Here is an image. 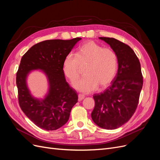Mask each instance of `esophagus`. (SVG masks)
Instances as JSON below:
<instances>
[{
	"mask_svg": "<svg viewBox=\"0 0 160 160\" xmlns=\"http://www.w3.org/2000/svg\"><path fill=\"white\" fill-rule=\"evenodd\" d=\"M84 98H85V95H83V94H79L78 95V99H79V101L83 100Z\"/></svg>",
	"mask_w": 160,
	"mask_h": 160,
	"instance_id": "esophagus-1",
	"label": "esophagus"
}]
</instances>
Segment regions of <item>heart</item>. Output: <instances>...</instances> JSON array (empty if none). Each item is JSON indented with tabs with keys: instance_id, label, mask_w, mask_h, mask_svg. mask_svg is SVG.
<instances>
[{
	"instance_id": "b5f03b06",
	"label": "heart",
	"mask_w": 160,
	"mask_h": 160,
	"mask_svg": "<svg viewBox=\"0 0 160 160\" xmlns=\"http://www.w3.org/2000/svg\"><path fill=\"white\" fill-rule=\"evenodd\" d=\"M118 58L109 47H102L94 41H88L76 52H69L62 63V71L71 82L79 77L84 68V77L73 83L74 88L83 93L107 87L113 81L117 71Z\"/></svg>"
}]
</instances>
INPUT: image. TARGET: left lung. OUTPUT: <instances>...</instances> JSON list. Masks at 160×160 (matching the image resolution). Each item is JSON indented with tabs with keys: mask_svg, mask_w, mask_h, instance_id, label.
<instances>
[{
	"mask_svg": "<svg viewBox=\"0 0 160 160\" xmlns=\"http://www.w3.org/2000/svg\"><path fill=\"white\" fill-rule=\"evenodd\" d=\"M117 55L118 70L112 83L103 93L94 94L91 118L99 127L115 129L127 123L134 114L143 86L141 65L133 50L114 38L99 37Z\"/></svg>",
	"mask_w": 160,
	"mask_h": 160,
	"instance_id": "8db88e82",
	"label": "left lung"
}]
</instances>
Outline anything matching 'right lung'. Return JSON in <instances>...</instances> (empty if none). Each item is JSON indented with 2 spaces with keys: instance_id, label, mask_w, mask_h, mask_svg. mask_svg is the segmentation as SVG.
I'll use <instances>...</instances> for the list:
<instances>
[{
  "instance_id": "add662e5",
  "label": "right lung",
  "mask_w": 160,
  "mask_h": 160,
  "mask_svg": "<svg viewBox=\"0 0 160 160\" xmlns=\"http://www.w3.org/2000/svg\"><path fill=\"white\" fill-rule=\"evenodd\" d=\"M81 39L77 37L40 42L31 47L21 60L16 77L18 103L27 117L42 129L56 130L64 125L78 100L76 91L66 81L62 63ZM36 69L45 72L50 83L48 94L42 100L32 97L26 86L28 73Z\"/></svg>"
}]
</instances>
